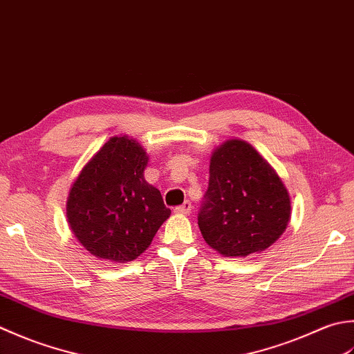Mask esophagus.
<instances>
[{"label":"esophagus","mask_w":354,"mask_h":354,"mask_svg":"<svg viewBox=\"0 0 354 354\" xmlns=\"http://www.w3.org/2000/svg\"><path fill=\"white\" fill-rule=\"evenodd\" d=\"M191 211H192V205H191V201H187V200L182 206L174 207V214H178V215H189Z\"/></svg>","instance_id":"esophagus-1"}]
</instances>
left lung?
I'll return each instance as SVG.
<instances>
[{
	"label": "left lung",
	"mask_w": 354,
	"mask_h": 354,
	"mask_svg": "<svg viewBox=\"0 0 354 354\" xmlns=\"http://www.w3.org/2000/svg\"><path fill=\"white\" fill-rule=\"evenodd\" d=\"M290 212L284 183L254 147L230 139L214 149L198 212L209 246L230 258L263 252L283 235Z\"/></svg>",
	"instance_id": "obj_1"
}]
</instances>
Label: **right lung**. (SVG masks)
I'll use <instances>...</instances> for the list:
<instances>
[{
  "label": "right lung",
  "instance_id": "1",
  "mask_svg": "<svg viewBox=\"0 0 354 354\" xmlns=\"http://www.w3.org/2000/svg\"><path fill=\"white\" fill-rule=\"evenodd\" d=\"M148 156L139 142L114 136L91 157L67 198L77 241L96 258L133 261L171 215L160 191L143 177Z\"/></svg>",
  "mask_w": 354,
  "mask_h": 354
}]
</instances>
